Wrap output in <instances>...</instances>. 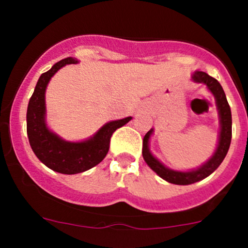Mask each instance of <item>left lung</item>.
Segmentation results:
<instances>
[{"label":"left lung","instance_id":"1","mask_svg":"<svg viewBox=\"0 0 248 248\" xmlns=\"http://www.w3.org/2000/svg\"><path fill=\"white\" fill-rule=\"evenodd\" d=\"M192 79L196 82H202L209 87L210 91L214 93L215 98H216L217 108H218L219 112V119H221V134H219V141L218 146H217L216 152L212 156V158L209 162L201 167L197 170L192 171H174L170 169L166 168L162 163H159L149 151V138L150 134L152 133L151 131L147 132L145 134L144 140H142V157H144L145 162L147 166L152 169L157 175L164 179L166 181L170 182V184L175 185H191L197 181L205 179L212 174L222 161L226 157L227 152H228L229 146H231V140H232V111L231 107H229L228 101H227L226 93H224L223 89H222L221 84L217 81L215 78L210 77L205 72H196L192 77Z\"/></svg>","mask_w":248,"mask_h":248}]
</instances>
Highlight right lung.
Returning a JSON list of instances; mask_svg holds the SVG:
<instances>
[{
	"label": "right lung",
	"mask_w": 248,
	"mask_h": 248,
	"mask_svg": "<svg viewBox=\"0 0 248 248\" xmlns=\"http://www.w3.org/2000/svg\"><path fill=\"white\" fill-rule=\"evenodd\" d=\"M73 57L61 60L51 69L41 76L27 107V137L34 155L47 168L61 174H78L93 168L103 161L110 146L112 133L124 126L132 117L111 121L102 127L93 138L81 142H69L60 139L47 129L46 115V89L50 78L66 64L77 63Z\"/></svg>",
	"instance_id": "right-lung-1"
}]
</instances>
